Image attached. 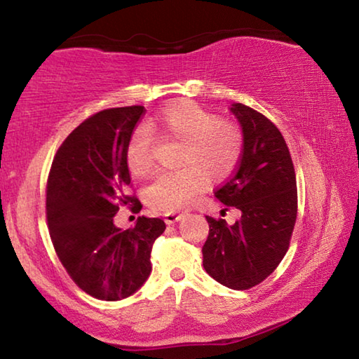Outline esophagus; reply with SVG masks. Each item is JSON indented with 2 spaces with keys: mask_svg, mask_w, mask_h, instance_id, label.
<instances>
[{
  "mask_svg": "<svg viewBox=\"0 0 359 359\" xmlns=\"http://www.w3.org/2000/svg\"><path fill=\"white\" fill-rule=\"evenodd\" d=\"M182 218H184V214H177V212H168V214H165V222L168 224L177 223L182 220Z\"/></svg>",
  "mask_w": 359,
  "mask_h": 359,
  "instance_id": "34e87169",
  "label": "esophagus"
}]
</instances>
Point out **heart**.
Here are the masks:
<instances>
[{"mask_svg":"<svg viewBox=\"0 0 359 359\" xmlns=\"http://www.w3.org/2000/svg\"><path fill=\"white\" fill-rule=\"evenodd\" d=\"M161 135L182 141L175 171L158 172L145 188V201L156 210L175 212L191 205L212 180L226 179L241 160V130L226 120H218L191 101H182L163 109L139 126L128 139L125 161L135 177H144L151 165V136Z\"/></svg>","mask_w":359,"mask_h":359,"instance_id":"b5f03b06","label":"heart"}]
</instances>
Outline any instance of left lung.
<instances>
[{"label":"left lung","mask_w":359,"mask_h":359,"mask_svg":"<svg viewBox=\"0 0 359 359\" xmlns=\"http://www.w3.org/2000/svg\"><path fill=\"white\" fill-rule=\"evenodd\" d=\"M229 112L239 121L244 145L238 171L215 198L239 209L241 218L228 224L205 217L203 266L224 287L248 290L271 276L288 250L297 212L296 175L287 142L271 120L241 102Z\"/></svg>","instance_id":"8db88e82"}]
</instances>
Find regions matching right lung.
Segmentation results:
<instances>
[{"instance_id": "right-lung-1", "label": "right lung", "mask_w": 359, "mask_h": 359, "mask_svg": "<svg viewBox=\"0 0 359 359\" xmlns=\"http://www.w3.org/2000/svg\"><path fill=\"white\" fill-rule=\"evenodd\" d=\"M144 106L95 114L60 145L47 182V223L60 261L85 293L102 301L131 296L147 280L150 253L166 229L161 218L139 217L115 226L131 175L125 150ZM139 204V201H137Z\"/></svg>"}]
</instances>
